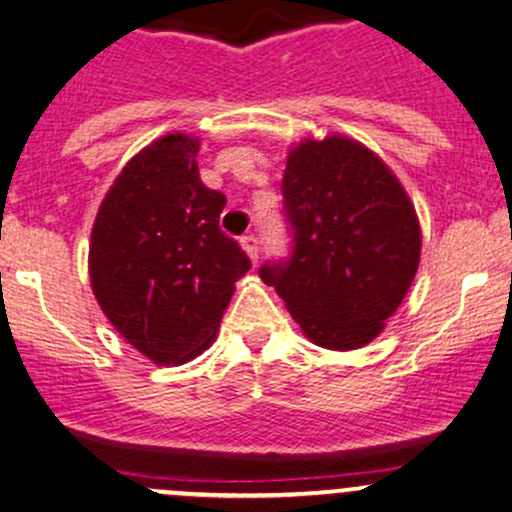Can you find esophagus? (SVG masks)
I'll return each mask as SVG.
<instances>
[{
    "mask_svg": "<svg viewBox=\"0 0 512 512\" xmlns=\"http://www.w3.org/2000/svg\"><path fill=\"white\" fill-rule=\"evenodd\" d=\"M239 241H241V249L246 251V256H249L251 261L256 263V258H258V236L256 234H244Z\"/></svg>",
    "mask_w": 512,
    "mask_h": 512,
    "instance_id": "esophagus-1",
    "label": "esophagus"
}]
</instances>
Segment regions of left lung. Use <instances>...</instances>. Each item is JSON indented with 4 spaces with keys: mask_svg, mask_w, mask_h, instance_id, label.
Instances as JSON below:
<instances>
[{
    "mask_svg": "<svg viewBox=\"0 0 512 512\" xmlns=\"http://www.w3.org/2000/svg\"><path fill=\"white\" fill-rule=\"evenodd\" d=\"M283 212L290 258L263 263L307 339L359 349L383 332L420 263V222L386 163L346 136L302 141L288 153Z\"/></svg>",
    "mask_w": 512,
    "mask_h": 512,
    "instance_id": "1",
    "label": "left lung"
}]
</instances>
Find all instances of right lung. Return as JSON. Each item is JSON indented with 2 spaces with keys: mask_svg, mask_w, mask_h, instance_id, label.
Segmentation results:
<instances>
[{
  "mask_svg": "<svg viewBox=\"0 0 512 512\" xmlns=\"http://www.w3.org/2000/svg\"><path fill=\"white\" fill-rule=\"evenodd\" d=\"M200 141L168 134L136 153L104 195L90 239L92 293L153 364L195 359L217 337L249 256L219 229L227 197L202 185Z\"/></svg>",
  "mask_w": 512,
  "mask_h": 512,
  "instance_id": "obj_1",
  "label": "right lung"
}]
</instances>
